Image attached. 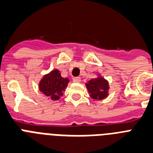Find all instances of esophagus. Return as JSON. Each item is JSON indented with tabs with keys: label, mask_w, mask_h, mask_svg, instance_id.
Segmentation results:
<instances>
[{
	"label": "esophagus",
	"mask_w": 153,
	"mask_h": 153,
	"mask_svg": "<svg viewBox=\"0 0 153 153\" xmlns=\"http://www.w3.org/2000/svg\"><path fill=\"white\" fill-rule=\"evenodd\" d=\"M73 82H81V78L80 77H74V78H73Z\"/></svg>",
	"instance_id": "1"
}]
</instances>
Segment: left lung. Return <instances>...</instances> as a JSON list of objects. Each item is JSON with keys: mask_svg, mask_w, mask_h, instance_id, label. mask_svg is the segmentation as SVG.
Returning a JSON list of instances; mask_svg holds the SVG:
<instances>
[{"mask_svg": "<svg viewBox=\"0 0 153 153\" xmlns=\"http://www.w3.org/2000/svg\"><path fill=\"white\" fill-rule=\"evenodd\" d=\"M86 87L90 97L95 100H101L108 96V82L102 77L93 79L86 83Z\"/></svg>", "mask_w": 153, "mask_h": 153, "instance_id": "obj_1", "label": "left lung"}]
</instances>
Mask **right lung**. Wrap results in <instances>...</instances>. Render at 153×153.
<instances>
[{
    "label": "right lung",
    "instance_id": "right-lung-1",
    "mask_svg": "<svg viewBox=\"0 0 153 153\" xmlns=\"http://www.w3.org/2000/svg\"><path fill=\"white\" fill-rule=\"evenodd\" d=\"M68 82L69 79L62 78L59 71L54 70L43 77L39 84V89L48 98L59 100Z\"/></svg>",
    "mask_w": 153,
    "mask_h": 153
}]
</instances>
